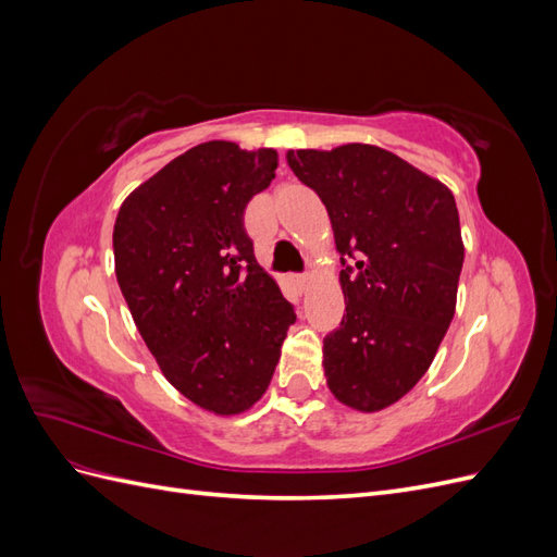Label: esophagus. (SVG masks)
I'll return each instance as SVG.
<instances>
[{"label": "esophagus", "mask_w": 557, "mask_h": 557, "mask_svg": "<svg viewBox=\"0 0 557 557\" xmlns=\"http://www.w3.org/2000/svg\"><path fill=\"white\" fill-rule=\"evenodd\" d=\"M293 281H295L297 288H305V285L309 283V276H307V274H295V276H293Z\"/></svg>", "instance_id": "obj_1"}]
</instances>
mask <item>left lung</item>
<instances>
[{"label":"left lung","mask_w":557,"mask_h":557,"mask_svg":"<svg viewBox=\"0 0 557 557\" xmlns=\"http://www.w3.org/2000/svg\"><path fill=\"white\" fill-rule=\"evenodd\" d=\"M285 158L325 205L344 267L346 313L323 339L330 391L358 411L391 407L428 372L455 313L465 262L455 197L379 146Z\"/></svg>","instance_id":"1"}]
</instances>
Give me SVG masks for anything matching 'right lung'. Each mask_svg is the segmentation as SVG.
<instances>
[{
	"mask_svg": "<svg viewBox=\"0 0 557 557\" xmlns=\"http://www.w3.org/2000/svg\"><path fill=\"white\" fill-rule=\"evenodd\" d=\"M276 164L272 148L199 144L139 185L113 227L117 285L148 350L181 395L221 416L264 395L297 320L244 227Z\"/></svg>",
	"mask_w": 557,
	"mask_h": 557,
	"instance_id": "obj_1",
	"label": "right lung"
}]
</instances>
